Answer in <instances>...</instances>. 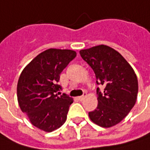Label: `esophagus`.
<instances>
[{
	"mask_svg": "<svg viewBox=\"0 0 150 150\" xmlns=\"http://www.w3.org/2000/svg\"><path fill=\"white\" fill-rule=\"evenodd\" d=\"M86 96H87V95H86V93H85V94H84V96H79V97H78V100H83L85 97H86Z\"/></svg>",
	"mask_w": 150,
	"mask_h": 150,
	"instance_id": "obj_1",
	"label": "esophagus"
}]
</instances>
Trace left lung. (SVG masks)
<instances>
[{
	"label": "left lung",
	"instance_id": "left-lung-1",
	"mask_svg": "<svg viewBox=\"0 0 150 150\" xmlns=\"http://www.w3.org/2000/svg\"><path fill=\"white\" fill-rule=\"evenodd\" d=\"M80 54L94 70L97 84L105 85L103 93L97 88L98 105L89 112V117L99 126H115L135 105L139 90L136 74L126 59L108 45L81 50Z\"/></svg>",
	"mask_w": 150,
	"mask_h": 150
}]
</instances>
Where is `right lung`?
Returning <instances> with one entry per match:
<instances>
[{
	"mask_svg": "<svg viewBox=\"0 0 150 150\" xmlns=\"http://www.w3.org/2000/svg\"><path fill=\"white\" fill-rule=\"evenodd\" d=\"M76 52L72 50H46L26 65L19 77L17 100L34 126L45 132L59 129L66 120L73 99L59 96V75Z\"/></svg>",
	"mask_w": 150,
	"mask_h": 150,
	"instance_id": "1",
	"label": "right lung"
}]
</instances>
